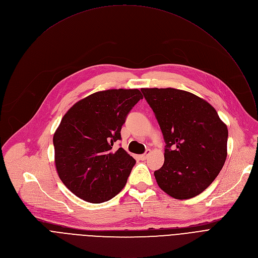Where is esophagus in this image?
I'll list each match as a JSON object with an SVG mask.
<instances>
[{
    "label": "esophagus",
    "instance_id": "obj_1",
    "mask_svg": "<svg viewBox=\"0 0 258 258\" xmlns=\"http://www.w3.org/2000/svg\"><path fill=\"white\" fill-rule=\"evenodd\" d=\"M151 153V151L150 150H148L147 151L145 154H143V155H140V159L141 160H146L147 158H148V156H149V154Z\"/></svg>",
    "mask_w": 258,
    "mask_h": 258
}]
</instances>
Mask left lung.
Masks as SVG:
<instances>
[{
    "instance_id": "left-lung-1",
    "label": "left lung",
    "mask_w": 258,
    "mask_h": 258,
    "mask_svg": "<svg viewBox=\"0 0 258 258\" xmlns=\"http://www.w3.org/2000/svg\"><path fill=\"white\" fill-rule=\"evenodd\" d=\"M164 141V163L155 170L159 188L190 199L209 187L227 159L228 127L204 99L182 90L141 89Z\"/></svg>"
}]
</instances>
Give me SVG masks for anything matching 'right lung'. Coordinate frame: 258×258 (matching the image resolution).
<instances>
[{"label":"right lung","mask_w":258,"mask_h":258,"mask_svg":"<svg viewBox=\"0 0 258 258\" xmlns=\"http://www.w3.org/2000/svg\"><path fill=\"white\" fill-rule=\"evenodd\" d=\"M140 99L138 89L100 91L77 102L62 117L53 137L55 165L62 182L79 198L102 203L125 186L136 160L113 145Z\"/></svg>","instance_id":"right-lung-1"}]
</instances>
